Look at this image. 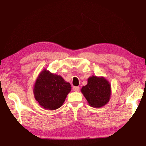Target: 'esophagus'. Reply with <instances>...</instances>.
Masks as SVG:
<instances>
[{"label": "esophagus", "instance_id": "1", "mask_svg": "<svg viewBox=\"0 0 146 146\" xmlns=\"http://www.w3.org/2000/svg\"><path fill=\"white\" fill-rule=\"evenodd\" d=\"M79 88H80V87H79V86H74L73 87V90L74 91H78Z\"/></svg>", "mask_w": 146, "mask_h": 146}]
</instances>
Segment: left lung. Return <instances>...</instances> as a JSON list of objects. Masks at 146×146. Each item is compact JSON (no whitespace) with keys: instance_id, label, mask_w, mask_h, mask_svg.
Instances as JSON below:
<instances>
[{"instance_id":"1","label":"left lung","mask_w":146,"mask_h":146,"mask_svg":"<svg viewBox=\"0 0 146 146\" xmlns=\"http://www.w3.org/2000/svg\"><path fill=\"white\" fill-rule=\"evenodd\" d=\"M81 91L91 106L100 108L108 102L111 86L104 77L92 76L88 78V84Z\"/></svg>"}]
</instances>
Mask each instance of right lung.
<instances>
[{"mask_svg":"<svg viewBox=\"0 0 146 146\" xmlns=\"http://www.w3.org/2000/svg\"><path fill=\"white\" fill-rule=\"evenodd\" d=\"M70 90L69 83L66 82L61 76L44 69L35 83L34 94L42 107L54 110L63 105Z\"/></svg>","mask_w":146,"mask_h":146,"instance_id":"right-lung-1","label":"right lung"}]
</instances>
